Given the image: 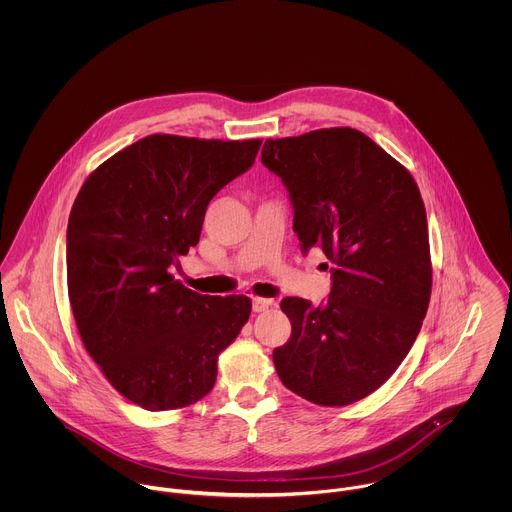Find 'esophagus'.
I'll return each instance as SVG.
<instances>
[{
  "instance_id": "obj_1",
  "label": "esophagus",
  "mask_w": 512,
  "mask_h": 512,
  "mask_svg": "<svg viewBox=\"0 0 512 512\" xmlns=\"http://www.w3.org/2000/svg\"><path fill=\"white\" fill-rule=\"evenodd\" d=\"M274 305H276L274 299H266V297H254V299H252V309H254L256 313L266 311V309H270V307H274Z\"/></svg>"
}]
</instances>
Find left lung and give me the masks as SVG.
Segmentation results:
<instances>
[{
    "mask_svg": "<svg viewBox=\"0 0 512 512\" xmlns=\"http://www.w3.org/2000/svg\"><path fill=\"white\" fill-rule=\"evenodd\" d=\"M262 163L290 193L301 252L323 250L333 264L327 301L280 303L292 337L274 351L278 376L313 404H353L406 359L428 311L432 262L420 189L353 128L266 140Z\"/></svg>",
    "mask_w": 512,
    "mask_h": 512,
    "instance_id": "left-lung-1",
    "label": "left lung"
}]
</instances>
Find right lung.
<instances>
[{
    "label": "right lung",
    "mask_w": 512,
    "mask_h": 512,
    "mask_svg": "<svg viewBox=\"0 0 512 512\" xmlns=\"http://www.w3.org/2000/svg\"><path fill=\"white\" fill-rule=\"evenodd\" d=\"M262 140L153 134L88 175L67 228L74 321L92 361L134 404L177 410L209 394L250 317L246 295H201L169 268L197 246L211 199Z\"/></svg>",
    "instance_id": "add662e5"
}]
</instances>
